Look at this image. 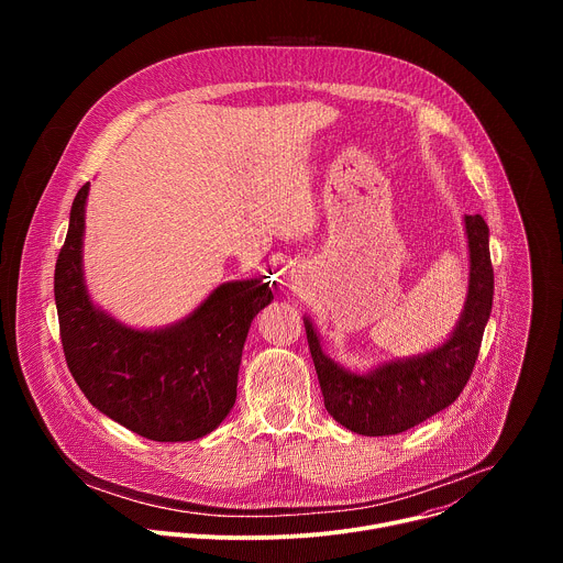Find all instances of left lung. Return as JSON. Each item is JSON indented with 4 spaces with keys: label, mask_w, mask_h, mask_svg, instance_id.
<instances>
[{
    "label": "left lung",
    "mask_w": 563,
    "mask_h": 563,
    "mask_svg": "<svg viewBox=\"0 0 563 563\" xmlns=\"http://www.w3.org/2000/svg\"><path fill=\"white\" fill-rule=\"evenodd\" d=\"M467 238V294L454 330L437 347L383 361L369 369H350L325 354L311 318L302 316L309 352L328 412L363 437L406 432L452 406L478 356L493 311L495 274L490 229L478 213L463 216Z\"/></svg>",
    "instance_id": "8db88e82"
}]
</instances>
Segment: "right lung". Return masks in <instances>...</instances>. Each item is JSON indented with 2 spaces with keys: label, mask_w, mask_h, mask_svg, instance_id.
I'll list each match as a JSON object with an SVG mask.
<instances>
[{
  "label": "right lung",
  "mask_w": 563,
  "mask_h": 563,
  "mask_svg": "<svg viewBox=\"0 0 563 563\" xmlns=\"http://www.w3.org/2000/svg\"><path fill=\"white\" fill-rule=\"evenodd\" d=\"M91 183L77 191L55 265V307L68 369L102 415L151 441H196L235 404L252 320L272 300L261 278L218 285L191 313L163 328H131L104 311L85 276Z\"/></svg>",
  "instance_id": "obj_1"
}]
</instances>
